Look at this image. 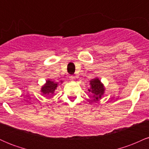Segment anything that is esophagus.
Segmentation results:
<instances>
[{
  "label": "esophagus",
  "instance_id": "esophagus-1",
  "mask_svg": "<svg viewBox=\"0 0 149 149\" xmlns=\"http://www.w3.org/2000/svg\"><path fill=\"white\" fill-rule=\"evenodd\" d=\"M69 78H70V80H73L75 79V77L73 76H69Z\"/></svg>",
  "mask_w": 149,
  "mask_h": 149
}]
</instances>
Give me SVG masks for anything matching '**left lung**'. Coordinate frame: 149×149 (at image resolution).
I'll list each match as a JSON object with an SVG mask.
<instances>
[{"label": "left lung", "instance_id": "1", "mask_svg": "<svg viewBox=\"0 0 149 149\" xmlns=\"http://www.w3.org/2000/svg\"><path fill=\"white\" fill-rule=\"evenodd\" d=\"M90 88L88 89V91L92 94V97L94 98L93 101L96 102L102 99V96L105 92V88L101 80L98 78L90 80Z\"/></svg>", "mask_w": 149, "mask_h": 149}]
</instances>
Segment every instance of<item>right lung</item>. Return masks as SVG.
Returning <instances> with one entry per match:
<instances>
[{"instance_id":"right-lung-1","label":"right lung","mask_w":149,"mask_h":149,"mask_svg":"<svg viewBox=\"0 0 149 149\" xmlns=\"http://www.w3.org/2000/svg\"><path fill=\"white\" fill-rule=\"evenodd\" d=\"M62 80H61L59 83H62ZM59 83H56V82L52 81L51 80H46V83L42 86L40 92H42V95H49L54 94V91L56 90V89L57 88V86L59 85Z\"/></svg>"}]
</instances>
